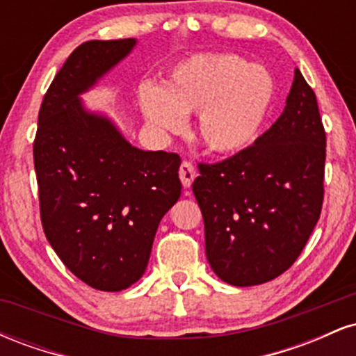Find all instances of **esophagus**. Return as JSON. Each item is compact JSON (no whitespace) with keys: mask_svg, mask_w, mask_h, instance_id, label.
Instances as JSON below:
<instances>
[{"mask_svg":"<svg viewBox=\"0 0 356 356\" xmlns=\"http://www.w3.org/2000/svg\"><path fill=\"white\" fill-rule=\"evenodd\" d=\"M179 177H181L182 186L186 187V189H189V187L192 186V182H194V179H195L194 165H192L191 162H182L181 169H179Z\"/></svg>","mask_w":356,"mask_h":356,"instance_id":"1","label":"esophagus"}]
</instances>
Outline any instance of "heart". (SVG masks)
Wrapping results in <instances>:
<instances>
[{"mask_svg":"<svg viewBox=\"0 0 356 356\" xmlns=\"http://www.w3.org/2000/svg\"><path fill=\"white\" fill-rule=\"evenodd\" d=\"M275 79L238 55H195L182 61L161 88L145 85L138 104L145 120L167 134L181 132L184 117L197 115L195 134L212 154L234 155L259 137L275 100Z\"/></svg>","mask_w":356,"mask_h":356,"instance_id":"b5f03b06","label":"heart"}]
</instances>
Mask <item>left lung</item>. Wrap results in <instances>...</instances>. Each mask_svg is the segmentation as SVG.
Listing matches in <instances>:
<instances>
[{
    "mask_svg": "<svg viewBox=\"0 0 356 356\" xmlns=\"http://www.w3.org/2000/svg\"><path fill=\"white\" fill-rule=\"evenodd\" d=\"M326 137L314 92L295 72L286 107L254 145L199 164L206 256L224 283L254 286L291 266L320 219Z\"/></svg>",
    "mask_w": 356,
    "mask_h": 356,
    "instance_id": "obj_1",
    "label": "left lung"
}]
</instances>
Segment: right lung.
<instances>
[{"mask_svg":"<svg viewBox=\"0 0 356 356\" xmlns=\"http://www.w3.org/2000/svg\"><path fill=\"white\" fill-rule=\"evenodd\" d=\"M136 44H80L44 95L33 145L48 243L73 275L100 291L140 280L159 222L182 189L177 154L132 145L112 118L81 99Z\"/></svg>","mask_w":356,"mask_h":356,"instance_id":"add662e5","label":"right lung"}]
</instances>
